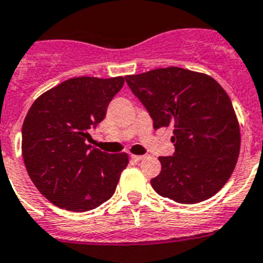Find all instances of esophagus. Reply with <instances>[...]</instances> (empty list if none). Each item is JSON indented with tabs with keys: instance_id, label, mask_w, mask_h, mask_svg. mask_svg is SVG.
Listing matches in <instances>:
<instances>
[{
	"instance_id": "esophagus-1",
	"label": "esophagus",
	"mask_w": 263,
	"mask_h": 263,
	"mask_svg": "<svg viewBox=\"0 0 263 263\" xmlns=\"http://www.w3.org/2000/svg\"><path fill=\"white\" fill-rule=\"evenodd\" d=\"M132 158H133L134 160H137V161H141V160H143L146 156H144V155H132Z\"/></svg>"
}]
</instances>
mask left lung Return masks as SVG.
Returning <instances> with one entry per match:
<instances>
[{"label": "left lung", "instance_id": "obj_1", "mask_svg": "<svg viewBox=\"0 0 263 263\" xmlns=\"http://www.w3.org/2000/svg\"><path fill=\"white\" fill-rule=\"evenodd\" d=\"M125 79L150 113L154 129L173 127L175 154L159 158L154 190L185 204L215 196L235 170L241 141L227 92L210 76L175 66Z\"/></svg>", "mask_w": 263, "mask_h": 263}]
</instances>
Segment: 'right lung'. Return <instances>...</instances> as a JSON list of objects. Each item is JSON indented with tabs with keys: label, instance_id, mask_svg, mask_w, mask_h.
Here are the masks:
<instances>
[{
	"label": "right lung",
	"instance_id": "obj_1",
	"mask_svg": "<svg viewBox=\"0 0 263 263\" xmlns=\"http://www.w3.org/2000/svg\"><path fill=\"white\" fill-rule=\"evenodd\" d=\"M122 77H79L39 96L22 127V155L30 179L60 209L92 210L115 193L127 154L91 147L88 130L102 122Z\"/></svg>",
	"mask_w": 263,
	"mask_h": 263
}]
</instances>
